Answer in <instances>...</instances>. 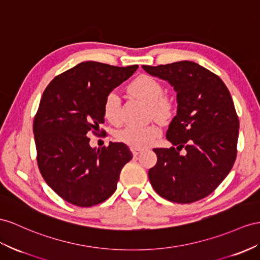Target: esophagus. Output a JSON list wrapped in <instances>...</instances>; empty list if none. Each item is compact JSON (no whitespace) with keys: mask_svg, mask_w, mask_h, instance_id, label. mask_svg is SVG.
Here are the masks:
<instances>
[{"mask_svg":"<svg viewBox=\"0 0 260 260\" xmlns=\"http://www.w3.org/2000/svg\"><path fill=\"white\" fill-rule=\"evenodd\" d=\"M131 150H132V154H133V156H138L139 154H141L142 152V149L141 148H135V147H132L131 148Z\"/></svg>","mask_w":260,"mask_h":260,"instance_id":"34e87169","label":"esophagus"}]
</instances>
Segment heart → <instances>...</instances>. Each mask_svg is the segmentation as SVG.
I'll return each mask as SVG.
<instances>
[{"label":"heart","instance_id":"1","mask_svg":"<svg viewBox=\"0 0 260 260\" xmlns=\"http://www.w3.org/2000/svg\"><path fill=\"white\" fill-rule=\"evenodd\" d=\"M128 90L133 95L149 104L150 112L160 119L168 118L172 112V101L164 95V86L154 77L142 75L133 80ZM122 100L117 91L109 92L103 101V114L112 124H119ZM161 134V129L157 124H149L142 127L128 126L117 133V138L131 147L144 148L151 145Z\"/></svg>","mask_w":260,"mask_h":260}]
</instances>
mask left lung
Returning a JSON list of instances; mask_svg holds the SVG:
<instances>
[{
    "label": "left lung",
    "instance_id": "8db88e82",
    "mask_svg": "<svg viewBox=\"0 0 260 260\" xmlns=\"http://www.w3.org/2000/svg\"><path fill=\"white\" fill-rule=\"evenodd\" d=\"M174 86L178 110L166 138L170 148H155L148 171L157 193L176 203L211 194L230 174L237 155L239 119L231 93L215 73L192 61L143 66ZM186 150L184 155L179 151Z\"/></svg>",
    "mask_w": 260,
    "mask_h": 260
}]
</instances>
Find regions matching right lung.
I'll list each match as a JSON object with an SVG mask.
<instances>
[{"label":"right lung","instance_id":"obj_1","mask_svg":"<svg viewBox=\"0 0 260 260\" xmlns=\"http://www.w3.org/2000/svg\"><path fill=\"white\" fill-rule=\"evenodd\" d=\"M137 68L85 61L55 77L45 89L32 124L37 165L64 201L89 208L116 190L122 168L133 158L129 148L123 143L92 148L89 136H100L106 94Z\"/></svg>","mask_w":260,"mask_h":260}]
</instances>
